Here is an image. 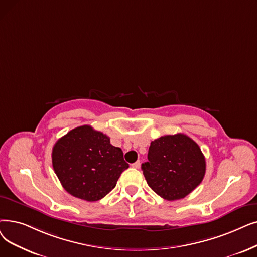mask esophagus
I'll list each match as a JSON object with an SVG mask.
<instances>
[{
	"mask_svg": "<svg viewBox=\"0 0 257 257\" xmlns=\"http://www.w3.org/2000/svg\"><path fill=\"white\" fill-rule=\"evenodd\" d=\"M131 166L133 167V168L139 169V168H140V166H141V162H140V161H138V162H136V163H133Z\"/></svg>",
	"mask_w": 257,
	"mask_h": 257,
	"instance_id": "obj_1",
	"label": "esophagus"
}]
</instances>
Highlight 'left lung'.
Here are the masks:
<instances>
[{"instance_id":"8db88e82","label":"left lung","mask_w":257,"mask_h":257,"mask_svg":"<svg viewBox=\"0 0 257 257\" xmlns=\"http://www.w3.org/2000/svg\"><path fill=\"white\" fill-rule=\"evenodd\" d=\"M142 170L152 190L167 200L187 196L202 183L206 160L198 145L186 135L164 136L151 142Z\"/></svg>"}]
</instances>
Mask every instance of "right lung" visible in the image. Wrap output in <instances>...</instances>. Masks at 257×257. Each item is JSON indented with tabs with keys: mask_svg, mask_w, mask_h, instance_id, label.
Returning <instances> with one entry per match:
<instances>
[{
	"mask_svg": "<svg viewBox=\"0 0 257 257\" xmlns=\"http://www.w3.org/2000/svg\"><path fill=\"white\" fill-rule=\"evenodd\" d=\"M52 167L67 192L95 202L112 190L129 165L121 149L110 144L109 137L84 125L54 144Z\"/></svg>",
	"mask_w": 257,
	"mask_h": 257,
	"instance_id": "obj_1",
	"label": "right lung"
}]
</instances>
